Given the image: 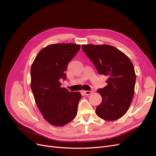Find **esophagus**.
<instances>
[{"label":"esophagus","instance_id":"esophagus-1","mask_svg":"<svg viewBox=\"0 0 156 156\" xmlns=\"http://www.w3.org/2000/svg\"><path fill=\"white\" fill-rule=\"evenodd\" d=\"M84 93L86 95H90L93 93V91H92V90H90V91L86 90V91H84Z\"/></svg>","mask_w":156,"mask_h":156}]
</instances>
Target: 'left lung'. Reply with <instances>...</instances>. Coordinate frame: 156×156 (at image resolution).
<instances>
[{"mask_svg":"<svg viewBox=\"0 0 156 156\" xmlns=\"http://www.w3.org/2000/svg\"><path fill=\"white\" fill-rule=\"evenodd\" d=\"M82 50L95 65L99 75H107V86L98 89L102 98L96 114L106 121L125 115L132 101L136 75L133 65L123 52L109 45H82Z\"/></svg>","mask_w":156,"mask_h":156,"instance_id":"1","label":"left lung"}]
</instances>
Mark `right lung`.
<instances>
[{"label":"right lung","mask_w":156,"mask_h":156,"mask_svg":"<svg viewBox=\"0 0 156 156\" xmlns=\"http://www.w3.org/2000/svg\"><path fill=\"white\" fill-rule=\"evenodd\" d=\"M80 45L56 44L42 48L31 68V88L44 118L52 125L62 126L75 119L81 98L79 92L61 88V78L69 62L78 53Z\"/></svg>","instance_id":"1"}]
</instances>
